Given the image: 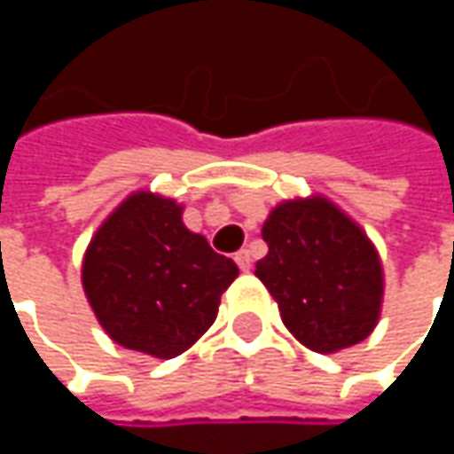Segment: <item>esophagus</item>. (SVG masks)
<instances>
[{"instance_id": "34e87169", "label": "esophagus", "mask_w": 454, "mask_h": 454, "mask_svg": "<svg viewBox=\"0 0 454 454\" xmlns=\"http://www.w3.org/2000/svg\"><path fill=\"white\" fill-rule=\"evenodd\" d=\"M235 262L239 265V270H250V265H253V257H250V253H247V250H239V253L235 254Z\"/></svg>"}]
</instances>
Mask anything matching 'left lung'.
I'll use <instances>...</instances> for the list:
<instances>
[{
  "mask_svg": "<svg viewBox=\"0 0 454 454\" xmlns=\"http://www.w3.org/2000/svg\"><path fill=\"white\" fill-rule=\"evenodd\" d=\"M268 254L254 275L283 323L310 351L333 354L364 340L381 313V260L351 217L323 197L278 204L262 224Z\"/></svg>",
  "mask_w": 454,
  "mask_h": 454,
  "instance_id": "1",
  "label": "left lung"
}]
</instances>
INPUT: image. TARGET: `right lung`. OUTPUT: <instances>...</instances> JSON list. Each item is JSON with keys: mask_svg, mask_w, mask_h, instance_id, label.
<instances>
[{"mask_svg": "<svg viewBox=\"0 0 454 454\" xmlns=\"http://www.w3.org/2000/svg\"><path fill=\"white\" fill-rule=\"evenodd\" d=\"M239 270L182 222V207L136 192L106 219L82 260V288L106 333L156 358L184 354L215 323Z\"/></svg>", "mask_w": 454, "mask_h": 454, "instance_id": "1", "label": "right lung"}]
</instances>
